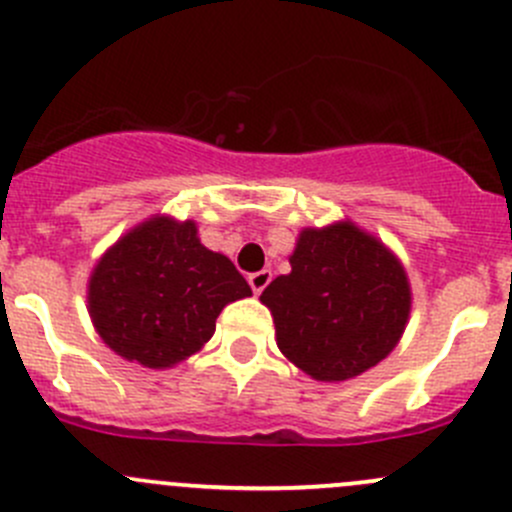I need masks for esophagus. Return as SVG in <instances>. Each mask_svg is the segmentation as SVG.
Wrapping results in <instances>:
<instances>
[{
    "label": "esophagus",
    "instance_id": "34e87169",
    "mask_svg": "<svg viewBox=\"0 0 512 512\" xmlns=\"http://www.w3.org/2000/svg\"><path fill=\"white\" fill-rule=\"evenodd\" d=\"M270 280H272L270 270H257V272H252L250 277H247V282H250V287H252V292H255V295H260V292L265 290L267 285H270Z\"/></svg>",
    "mask_w": 512,
    "mask_h": 512
}]
</instances>
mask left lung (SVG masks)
I'll use <instances>...</instances> for the list:
<instances>
[{
  "label": "left lung",
  "instance_id": "1",
  "mask_svg": "<svg viewBox=\"0 0 512 512\" xmlns=\"http://www.w3.org/2000/svg\"><path fill=\"white\" fill-rule=\"evenodd\" d=\"M292 272L260 300L275 317L277 345L315 380H350L398 345L410 315L403 265L355 225L302 230Z\"/></svg>",
  "mask_w": 512,
  "mask_h": 512
}]
</instances>
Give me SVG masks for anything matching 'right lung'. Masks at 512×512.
I'll return each instance as SVG.
<instances>
[{
	"mask_svg": "<svg viewBox=\"0 0 512 512\" xmlns=\"http://www.w3.org/2000/svg\"><path fill=\"white\" fill-rule=\"evenodd\" d=\"M252 295L220 252L197 240L195 222L155 217L124 235L89 277V312L117 355L172 367L200 350L227 302Z\"/></svg>",
	"mask_w": 512,
	"mask_h": 512,
	"instance_id": "1",
	"label": "right lung"
}]
</instances>
